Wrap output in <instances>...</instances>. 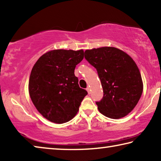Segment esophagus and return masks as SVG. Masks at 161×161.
I'll use <instances>...</instances> for the list:
<instances>
[{"instance_id":"1","label":"esophagus","mask_w":161,"mask_h":161,"mask_svg":"<svg viewBox=\"0 0 161 161\" xmlns=\"http://www.w3.org/2000/svg\"><path fill=\"white\" fill-rule=\"evenodd\" d=\"M86 89V91H87V92H88V94H90V87H89V86H88V87H87V88Z\"/></svg>"}]
</instances>
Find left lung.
I'll return each instance as SVG.
<instances>
[{"instance_id": "8db88e82", "label": "left lung", "mask_w": 161, "mask_h": 161, "mask_svg": "<svg viewBox=\"0 0 161 161\" xmlns=\"http://www.w3.org/2000/svg\"><path fill=\"white\" fill-rule=\"evenodd\" d=\"M84 58L96 68L102 83L103 97L96 102L99 112L114 119L128 115L138 103L143 89L134 60L114 47L86 50Z\"/></svg>"}]
</instances>
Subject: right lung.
I'll list each match as a JSON object with an SVG mask.
<instances>
[{"label": "right lung", "instance_id": "add662e5", "mask_svg": "<svg viewBox=\"0 0 161 161\" xmlns=\"http://www.w3.org/2000/svg\"><path fill=\"white\" fill-rule=\"evenodd\" d=\"M83 58V50H53L43 54L34 64L29 79L30 97L48 121L63 124L77 115L87 94L75 75L76 65Z\"/></svg>", "mask_w": 161, "mask_h": 161}]
</instances>
